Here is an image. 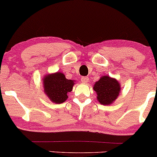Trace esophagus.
Masks as SVG:
<instances>
[{"mask_svg":"<svg viewBox=\"0 0 157 157\" xmlns=\"http://www.w3.org/2000/svg\"><path fill=\"white\" fill-rule=\"evenodd\" d=\"M89 77H81V81H82L83 83H87L88 82H89Z\"/></svg>","mask_w":157,"mask_h":157,"instance_id":"obj_1","label":"esophagus"}]
</instances>
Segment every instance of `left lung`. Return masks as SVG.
<instances>
[{"mask_svg":"<svg viewBox=\"0 0 157 157\" xmlns=\"http://www.w3.org/2000/svg\"><path fill=\"white\" fill-rule=\"evenodd\" d=\"M94 90L96 91L97 99L102 105H111L117 98L120 92V84L116 79L102 76L94 83Z\"/></svg>","mask_w":157,"mask_h":157,"instance_id":"1","label":"left lung"}]
</instances>
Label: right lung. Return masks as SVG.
Masks as SVG:
<instances>
[{"instance_id": "1", "label": "right lung", "mask_w": 157, "mask_h": 157, "mask_svg": "<svg viewBox=\"0 0 157 157\" xmlns=\"http://www.w3.org/2000/svg\"><path fill=\"white\" fill-rule=\"evenodd\" d=\"M74 82L66 79L61 72L50 74L43 79L44 92L52 102L62 103L67 100L68 94L72 91Z\"/></svg>"}]
</instances>
